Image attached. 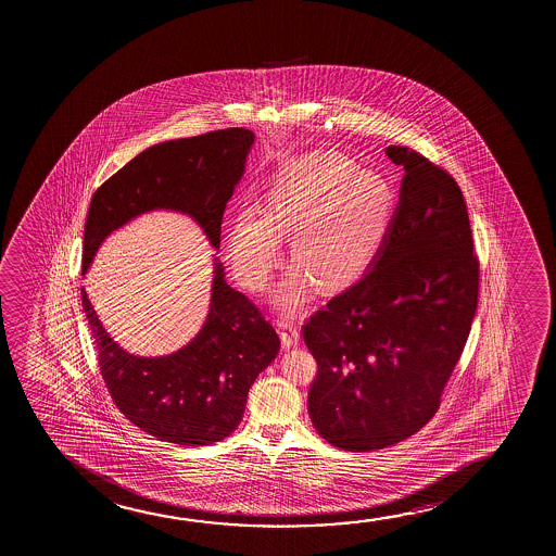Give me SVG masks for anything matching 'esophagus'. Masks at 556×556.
<instances>
[{
  "label": "esophagus",
  "instance_id": "obj_1",
  "mask_svg": "<svg viewBox=\"0 0 556 556\" xmlns=\"http://www.w3.org/2000/svg\"><path fill=\"white\" fill-rule=\"evenodd\" d=\"M277 327L281 330L282 348H290L298 342V323L290 313H281L277 317Z\"/></svg>",
  "mask_w": 556,
  "mask_h": 556
}]
</instances>
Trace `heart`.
<instances>
[{"label": "heart", "mask_w": 556, "mask_h": 556, "mask_svg": "<svg viewBox=\"0 0 556 556\" xmlns=\"http://www.w3.org/2000/svg\"><path fill=\"white\" fill-rule=\"evenodd\" d=\"M395 211L380 175L338 153L317 152L275 175L262 211L243 208L231 220L228 256L247 289H266L281 260L282 233L300 266L279 300L298 305L317 279L325 289L353 281L372 260Z\"/></svg>", "instance_id": "heart-1"}]
</instances>
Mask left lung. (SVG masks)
Listing matches in <instances>:
<instances>
[{"label": "left lung", "instance_id": "left-lung-1", "mask_svg": "<svg viewBox=\"0 0 556 556\" xmlns=\"http://www.w3.org/2000/svg\"><path fill=\"white\" fill-rule=\"evenodd\" d=\"M386 153L404 178L380 251L302 328L317 361L309 418L350 452L393 446L433 418L479 304V256L456 180L408 146Z\"/></svg>", "mask_w": 556, "mask_h": 556}]
</instances>
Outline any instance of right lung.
Returning <instances> with one entry per match:
<instances>
[{"mask_svg": "<svg viewBox=\"0 0 556 556\" xmlns=\"http://www.w3.org/2000/svg\"><path fill=\"white\" fill-rule=\"evenodd\" d=\"M254 135L243 127L152 146L92 195L84 233V274L100 243L130 218L153 208L182 211L220 247L222 216L244 170ZM100 374L130 424L160 441L206 446L243 418L249 389L281 340L258 307L214 269L205 327L167 357H135L110 338L81 289Z\"/></svg>", "mask_w": 556, "mask_h": 556, "instance_id": "add662e5", "label": "right lung"}]
</instances>
